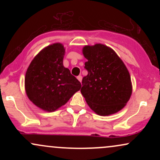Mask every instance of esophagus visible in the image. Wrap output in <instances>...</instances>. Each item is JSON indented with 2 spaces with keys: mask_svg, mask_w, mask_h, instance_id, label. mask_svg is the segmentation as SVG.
<instances>
[{
  "mask_svg": "<svg viewBox=\"0 0 160 160\" xmlns=\"http://www.w3.org/2000/svg\"><path fill=\"white\" fill-rule=\"evenodd\" d=\"M78 78V80L80 82L82 81V76H81V75H79V76H78V78Z\"/></svg>",
  "mask_w": 160,
  "mask_h": 160,
  "instance_id": "obj_1",
  "label": "esophagus"
}]
</instances>
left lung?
Listing matches in <instances>:
<instances>
[{
	"mask_svg": "<svg viewBox=\"0 0 160 160\" xmlns=\"http://www.w3.org/2000/svg\"><path fill=\"white\" fill-rule=\"evenodd\" d=\"M88 74L80 89L89 108L100 116H108L122 109L132 92L131 77L123 62L111 48L102 43L85 46Z\"/></svg>",
	"mask_w": 160,
	"mask_h": 160,
	"instance_id": "left-lung-1",
	"label": "left lung"
}]
</instances>
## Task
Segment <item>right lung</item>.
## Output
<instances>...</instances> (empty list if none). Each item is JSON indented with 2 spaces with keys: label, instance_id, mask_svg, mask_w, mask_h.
Listing matches in <instances>:
<instances>
[{
  "label": "right lung",
  "instance_id": "obj_1",
  "mask_svg": "<svg viewBox=\"0 0 160 160\" xmlns=\"http://www.w3.org/2000/svg\"><path fill=\"white\" fill-rule=\"evenodd\" d=\"M65 49L60 43L45 47L34 57L25 78L27 96L45 111H56L81 88V83L63 65Z\"/></svg>",
  "mask_w": 160,
  "mask_h": 160
}]
</instances>
